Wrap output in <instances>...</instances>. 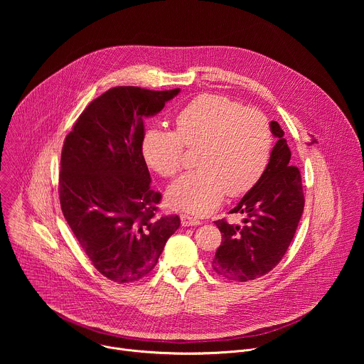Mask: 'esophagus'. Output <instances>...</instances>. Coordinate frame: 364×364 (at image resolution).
<instances>
[{
	"label": "esophagus",
	"instance_id": "34e87169",
	"mask_svg": "<svg viewBox=\"0 0 364 364\" xmlns=\"http://www.w3.org/2000/svg\"><path fill=\"white\" fill-rule=\"evenodd\" d=\"M201 222L196 218H191L188 215H181V225L183 226H198Z\"/></svg>",
	"mask_w": 364,
	"mask_h": 364
}]
</instances>
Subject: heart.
I'll return each mask as SVG.
<instances>
[{
    "mask_svg": "<svg viewBox=\"0 0 364 364\" xmlns=\"http://www.w3.org/2000/svg\"><path fill=\"white\" fill-rule=\"evenodd\" d=\"M184 146H200L198 170L184 174L168 188L173 207L205 215L225 196H240L264 174L272 149L271 127L264 114L245 109L222 95H200L176 117V132L148 128L141 141L145 163L166 178L184 164Z\"/></svg>",
    "mask_w": 364,
    "mask_h": 364,
    "instance_id": "heart-1",
    "label": "heart"
}]
</instances>
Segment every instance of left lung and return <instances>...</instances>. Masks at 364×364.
<instances>
[{
  "mask_svg": "<svg viewBox=\"0 0 364 364\" xmlns=\"http://www.w3.org/2000/svg\"><path fill=\"white\" fill-rule=\"evenodd\" d=\"M277 144L256 184L230 213H243V226L216 220L222 243L212 267L219 275L246 282L274 269L285 255L304 212L301 173L291 166V151L277 121L269 124Z\"/></svg>",
  "mask_w": 364,
  "mask_h": 364,
  "instance_id": "1",
  "label": "left lung"
}]
</instances>
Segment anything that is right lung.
<instances>
[{"instance_id": "obj_1", "label": "right lung", "mask_w": 364, "mask_h": 364, "mask_svg": "<svg viewBox=\"0 0 364 364\" xmlns=\"http://www.w3.org/2000/svg\"><path fill=\"white\" fill-rule=\"evenodd\" d=\"M180 89L117 86L92 100L68 134L60 160L63 216L93 267L108 279L134 282L157 265L180 218L157 216L142 157L144 119Z\"/></svg>"}]
</instances>
